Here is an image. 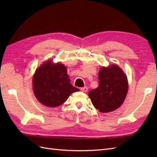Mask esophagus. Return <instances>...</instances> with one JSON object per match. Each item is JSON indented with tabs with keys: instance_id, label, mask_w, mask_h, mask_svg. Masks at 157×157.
<instances>
[{
	"instance_id": "1",
	"label": "esophagus",
	"mask_w": 157,
	"mask_h": 157,
	"mask_svg": "<svg viewBox=\"0 0 157 157\" xmlns=\"http://www.w3.org/2000/svg\"><path fill=\"white\" fill-rule=\"evenodd\" d=\"M80 90H81L82 92H86L88 91V88H87V87H83V88H80Z\"/></svg>"
}]
</instances>
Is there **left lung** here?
Wrapping results in <instances>:
<instances>
[{
	"label": "left lung",
	"instance_id": "obj_1",
	"mask_svg": "<svg viewBox=\"0 0 157 157\" xmlns=\"http://www.w3.org/2000/svg\"><path fill=\"white\" fill-rule=\"evenodd\" d=\"M98 79V87L88 93L93 105L101 113L115 111L124 102L127 95L126 75L118 65H111L100 69Z\"/></svg>",
	"mask_w": 157,
	"mask_h": 157
}]
</instances>
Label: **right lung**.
Instances as JSON below:
<instances>
[{"label": "right lung", "instance_id": "add662e5", "mask_svg": "<svg viewBox=\"0 0 157 157\" xmlns=\"http://www.w3.org/2000/svg\"><path fill=\"white\" fill-rule=\"evenodd\" d=\"M33 89L37 100L50 107H58L79 90L70 83L65 65L52 60L45 61L35 71Z\"/></svg>", "mask_w": 157, "mask_h": 157}]
</instances>
